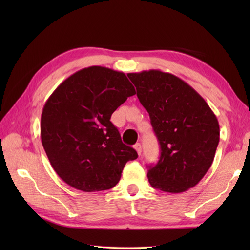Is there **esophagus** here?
Instances as JSON below:
<instances>
[{
  "label": "esophagus",
  "instance_id": "esophagus-1",
  "mask_svg": "<svg viewBox=\"0 0 250 250\" xmlns=\"http://www.w3.org/2000/svg\"><path fill=\"white\" fill-rule=\"evenodd\" d=\"M134 148H135V150L137 151V153L141 155V153H142V146H141L140 143H136V144L134 145Z\"/></svg>",
  "mask_w": 250,
  "mask_h": 250
}]
</instances>
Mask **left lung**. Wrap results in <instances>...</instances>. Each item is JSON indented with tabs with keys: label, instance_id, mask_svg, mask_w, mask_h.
I'll return each instance as SVG.
<instances>
[{
	"label": "left lung",
	"instance_id": "obj_1",
	"mask_svg": "<svg viewBox=\"0 0 250 250\" xmlns=\"http://www.w3.org/2000/svg\"><path fill=\"white\" fill-rule=\"evenodd\" d=\"M161 148L148 167L151 187L180 193L198 185L214 161L219 124L205 100L183 79L159 70L129 73Z\"/></svg>",
	"mask_w": 250,
	"mask_h": 250
}]
</instances>
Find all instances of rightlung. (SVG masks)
<instances>
[{"label": "right lung", "instance_id": "1", "mask_svg": "<svg viewBox=\"0 0 250 250\" xmlns=\"http://www.w3.org/2000/svg\"><path fill=\"white\" fill-rule=\"evenodd\" d=\"M135 94L125 73L90 66L61 83L46 101L41 139L59 177L84 192L115 187L137 152L125 145L111 114Z\"/></svg>", "mask_w": 250, "mask_h": 250}]
</instances>
